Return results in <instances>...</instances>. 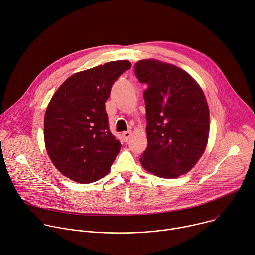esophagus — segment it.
I'll list each match as a JSON object with an SVG mask.
<instances>
[{
    "label": "esophagus",
    "instance_id": "34e87169",
    "mask_svg": "<svg viewBox=\"0 0 255 255\" xmlns=\"http://www.w3.org/2000/svg\"><path fill=\"white\" fill-rule=\"evenodd\" d=\"M131 131H126V132H123L122 133V137H123V139H124V141H128L129 139H130V137H131Z\"/></svg>",
    "mask_w": 255,
    "mask_h": 255
}]
</instances>
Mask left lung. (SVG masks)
<instances>
[{
  "label": "left lung",
  "mask_w": 255,
  "mask_h": 255,
  "mask_svg": "<svg viewBox=\"0 0 255 255\" xmlns=\"http://www.w3.org/2000/svg\"><path fill=\"white\" fill-rule=\"evenodd\" d=\"M134 69L138 81L147 85L143 97L148 145L140 162L159 177L185 174L207 146L210 114L205 95L188 72L173 64L143 59Z\"/></svg>",
  "instance_id": "1"
}]
</instances>
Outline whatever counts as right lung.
<instances>
[{
    "mask_svg": "<svg viewBox=\"0 0 255 255\" xmlns=\"http://www.w3.org/2000/svg\"><path fill=\"white\" fill-rule=\"evenodd\" d=\"M131 67L128 60L107 62L69 77L50 100L44 141L54 166L80 184L94 183L111 169L121 143L109 129L105 103L113 84Z\"/></svg>",
    "mask_w": 255,
    "mask_h": 255,
    "instance_id": "right-lung-1",
    "label": "right lung"
}]
</instances>
